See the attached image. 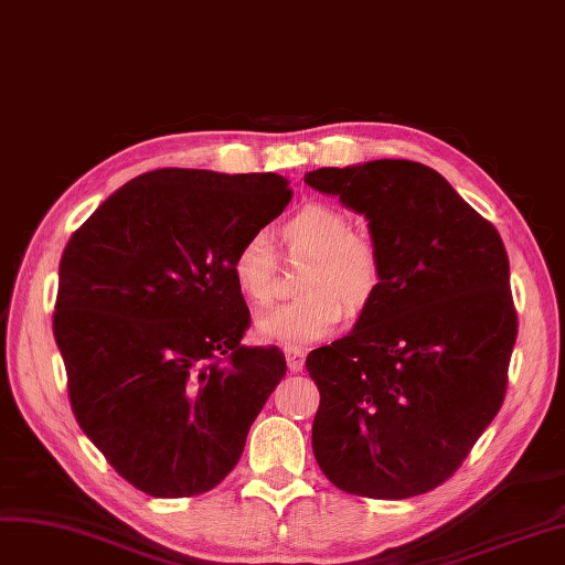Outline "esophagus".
Wrapping results in <instances>:
<instances>
[{
    "label": "esophagus",
    "mask_w": 565,
    "mask_h": 565,
    "mask_svg": "<svg viewBox=\"0 0 565 565\" xmlns=\"http://www.w3.org/2000/svg\"><path fill=\"white\" fill-rule=\"evenodd\" d=\"M284 354L290 373H300L305 369V352L300 348H284Z\"/></svg>",
    "instance_id": "obj_1"
}]
</instances>
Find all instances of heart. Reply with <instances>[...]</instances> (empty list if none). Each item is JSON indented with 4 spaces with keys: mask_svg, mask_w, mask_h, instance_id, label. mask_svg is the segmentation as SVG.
<instances>
[{
    "mask_svg": "<svg viewBox=\"0 0 565 565\" xmlns=\"http://www.w3.org/2000/svg\"><path fill=\"white\" fill-rule=\"evenodd\" d=\"M290 258H307L300 300L256 321V335L296 348L329 335L342 321V307L361 312L380 288L382 263L375 244L354 232L352 217L331 204H307L279 230ZM236 290L256 307L277 298V253L263 232L246 236L232 256Z\"/></svg>",
    "mask_w": 565,
    "mask_h": 565,
    "instance_id": "heart-1",
    "label": "heart"
}]
</instances>
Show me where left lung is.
I'll list each match as a JSON object with an SVG mask.
<instances>
[{"instance_id":"8db88e82","label":"left lung","mask_w":565,"mask_h":565,"mask_svg":"<svg viewBox=\"0 0 565 565\" xmlns=\"http://www.w3.org/2000/svg\"><path fill=\"white\" fill-rule=\"evenodd\" d=\"M305 183L366 217L382 263L354 329L305 361L321 394L315 458L344 493L423 495L502 406L516 342L504 244L425 163L375 159Z\"/></svg>"}]
</instances>
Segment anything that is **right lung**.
<instances>
[{"instance_id":"add662e5","label":"right lung","mask_w":565,"mask_h":565,"mask_svg":"<svg viewBox=\"0 0 565 565\" xmlns=\"http://www.w3.org/2000/svg\"><path fill=\"white\" fill-rule=\"evenodd\" d=\"M290 196L277 173L159 169L107 196L63 250L53 335L70 404L142 493L221 483L286 375L279 348L242 344L232 256Z\"/></svg>"}]
</instances>
